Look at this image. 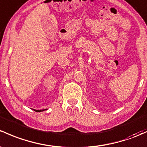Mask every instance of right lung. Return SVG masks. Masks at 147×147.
<instances>
[{
	"label": "right lung",
	"instance_id": "add662e5",
	"mask_svg": "<svg viewBox=\"0 0 147 147\" xmlns=\"http://www.w3.org/2000/svg\"><path fill=\"white\" fill-rule=\"evenodd\" d=\"M46 110V109H43V110H35V109H34V111H36V112H41V111H44Z\"/></svg>",
	"mask_w": 147,
	"mask_h": 147
}]
</instances>
